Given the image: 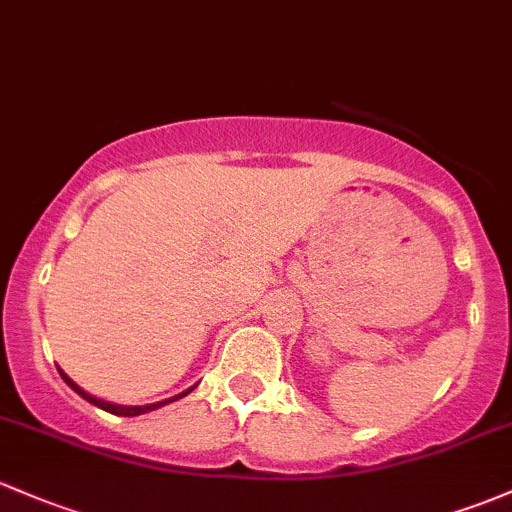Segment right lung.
<instances>
[{
	"instance_id": "obj_1",
	"label": "right lung",
	"mask_w": 512,
	"mask_h": 512,
	"mask_svg": "<svg viewBox=\"0 0 512 512\" xmlns=\"http://www.w3.org/2000/svg\"><path fill=\"white\" fill-rule=\"evenodd\" d=\"M60 376H63V381L68 383L70 388L75 390V393L80 395V398H85L87 403H92V405H97V408H102V410H107V412H112V415H122V417H134V415H144V412H151V410H156V408H163V405H168V403H173V400H178V398H185V395L190 393L192 388H188V390H183V393L180 395H175V398H168V400H161V403H151V405H114V403H107V400H100V398H95V395H90V393H85V390H82L78 383L75 381H70L68 378V373H63L60 371Z\"/></svg>"
}]
</instances>
